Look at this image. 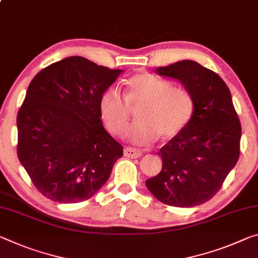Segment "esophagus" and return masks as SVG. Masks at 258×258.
Returning a JSON list of instances; mask_svg holds the SVG:
<instances>
[{
  "label": "esophagus",
  "instance_id": "esophagus-1",
  "mask_svg": "<svg viewBox=\"0 0 258 258\" xmlns=\"http://www.w3.org/2000/svg\"><path fill=\"white\" fill-rule=\"evenodd\" d=\"M124 155L126 157H130V158H138L142 155V151L136 148H131V147H126L124 149Z\"/></svg>",
  "mask_w": 258,
  "mask_h": 258
}]
</instances>
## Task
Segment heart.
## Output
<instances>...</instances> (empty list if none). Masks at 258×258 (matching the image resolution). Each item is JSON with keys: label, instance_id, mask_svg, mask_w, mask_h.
Segmentation results:
<instances>
[{"label": "heart", "instance_id": "b5f03b06", "mask_svg": "<svg viewBox=\"0 0 258 258\" xmlns=\"http://www.w3.org/2000/svg\"><path fill=\"white\" fill-rule=\"evenodd\" d=\"M121 96L116 88H109L100 97V112L107 127L121 136L131 121V109L137 110L139 120L128 131L127 138L136 145H147L161 139H170L186 127L194 113V100L183 87H173L171 81L139 73L125 81Z\"/></svg>", "mask_w": 258, "mask_h": 258}]
</instances>
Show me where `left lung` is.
<instances>
[{
    "instance_id": "left-lung-1",
    "label": "left lung",
    "mask_w": 258,
    "mask_h": 258,
    "mask_svg": "<svg viewBox=\"0 0 258 258\" xmlns=\"http://www.w3.org/2000/svg\"><path fill=\"white\" fill-rule=\"evenodd\" d=\"M155 72L177 79L190 93L194 113L159 149L162 170L146 186L167 206H200L217 193L239 159L241 124L231 92L217 73L194 60H179Z\"/></svg>"
}]
</instances>
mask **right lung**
Instances as JSON below:
<instances>
[{
    "label": "right lung",
    "mask_w": 258,
    "mask_h": 258,
    "mask_svg": "<svg viewBox=\"0 0 258 258\" xmlns=\"http://www.w3.org/2000/svg\"><path fill=\"white\" fill-rule=\"evenodd\" d=\"M120 73L71 56L44 68L28 86L17 116V154L36 189L51 201L91 199L122 156L99 107Z\"/></svg>",
    "instance_id": "1"
}]
</instances>
